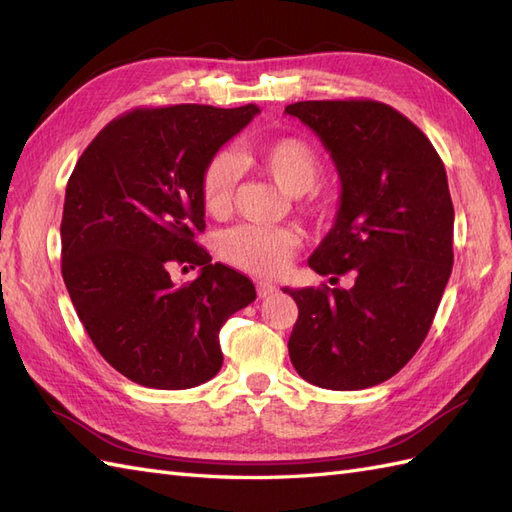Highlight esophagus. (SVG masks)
<instances>
[{
  "mask_svg": "<svg viewBox=\"0 0 512 512\" xmlns=\"http://www.w3.org/2000/svg\"><path fill=\"white\" fill-rule=\"evenodd\" d=\"M256 290H258V297H260V299H267V297H271V294L277 292V286H275V284H269V282H258V284H256Z\"/></svg>",
  "mask_w": 512,
  "mask_h": 512,
  "instance_id": "34e87169",
  "label": "esophagus"
}]
</instances>
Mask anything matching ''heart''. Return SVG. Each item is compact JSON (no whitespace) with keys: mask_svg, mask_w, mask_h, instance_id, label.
Returning a JSON list of instances; mask_svg holds the SVG:
<instances>
[{"mask_svg":"<svg viewBox=\"0 0 512 512\" xmlns=\"http://www.w3.org/2000/svg\"><path fill=\"white\" fill-rule=\"evenodd\" d=\"M239 162L260 170L290 196L307 194L320 177V158L312 145L301 138L284 136L265 145H250L239 153ZM239 177V166L228 153H215L200 173V203L213 218L224 215L232 203V190ZM305 209L324 213L329 205L320 198H309ZM299 235L290 228H265L241 224L220 235V256L247 273L273 275L284 269L299 250Z\"/></svg>","mask_w":512,"mask_h":512,"instance_id":"b5f03b06","label":"heart"}]
</instances>
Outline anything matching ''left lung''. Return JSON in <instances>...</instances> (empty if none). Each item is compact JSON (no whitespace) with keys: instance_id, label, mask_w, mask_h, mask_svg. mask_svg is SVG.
<instances>
[{"instance_id":"obj_1","label":"left lung","mask_w":512,"mask_h":512,"mask_svg":"<svg viewBox=\"0 0 512 512\" xmlns=\"http://www.w3.org/2000/svg\"><path fill=\"white\" fill-rule=\"evenodd\" d=\"M286 113L314 130L342 181L335 224L309 256L331 284L286 288L299 307L288 352L320 389L359 391L404 367L453 271L455 211L429 138L376 100H307Z\"/></svg>"}]
</instances>
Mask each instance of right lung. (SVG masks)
<instances>
[{
    "label": "right lung",
    "instance_id": "1",
    "mask_svg": "<svg viewBox=\"0 0 512 512\" xmlns=\"http://www.w3.org/2000/svg\"><path fill=\"white\" fill-rule=\"evenodd\" d=\"M256 113V104L134 108L89 143L68 179L61 275L104 361L136 384L179 391L211 380L224 361L220 329L256 299L252 280L213 265L196 243L200 173ZM175 264L201 273L175 287Z\"/></svg>",
    "mask_w": 512,
    "mask_h": 512
}]
</instances>
